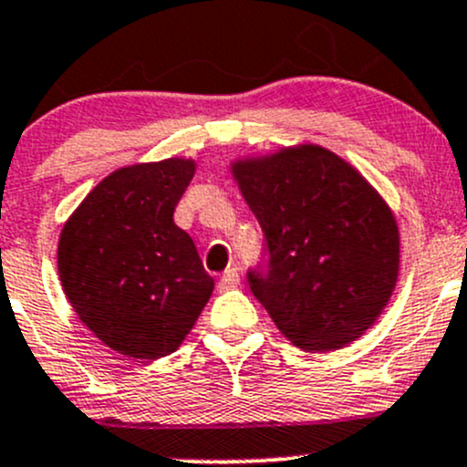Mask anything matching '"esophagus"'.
Masks as SVG:
<instances>
[{
    "mask_svg": "<svg viewBox=\"0 0 467 467\" xmlns=\"http://www.w3.org/2000/svg\"><path fill=\"white\" fill-rule=\"evenodd\" d=\"M239 282H242V277H239L237 268H228V271H223V275H221L219 289H221V291L234 289V286H237Z\"/></svg>",
    "mask_w": 467,
    "mask_h": 467,
    "instance_id": "esophagus-1",
    "label": "esophagus"
}]
</instances>
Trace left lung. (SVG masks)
Listing matches in <instances>:
<instances>
[{"label": "left lung", "instance_id": "left-lung-1", "mask_svg": "<svg viewBox=\"0 0 467 467\" xmlns=\"http://www.w3.org/2000/svg\"><path fill=\"white\" fill-rule=\"evenodd\" d=\"M234 178L264 233L246 280L277 329L307 352L359 338L398 280V225L378 192L321 146L239 162Z\"/></svg>", "mask_w": 467, "mask_h": 467}]
</instances>
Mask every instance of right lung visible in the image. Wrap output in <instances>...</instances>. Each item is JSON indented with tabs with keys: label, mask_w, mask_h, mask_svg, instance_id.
<instances>
[{
	"label": "right lung",
	"mask_w": 467,
	"mask_h": 467,
	"mask_svg": "<svg viewBox=\"0 0 467 467\" xmlns=\"http://www.w3.org/2000/svg\"><path fill=\"white\" fill-rule=\"evenodd\" d=\"M192 176V160L119 169L89 192L60 233L65 296L121 355H171L214 289L192 237L173 223Z\"/></svg>",
	"instance_id": "obj_1"
}]
</instances>
